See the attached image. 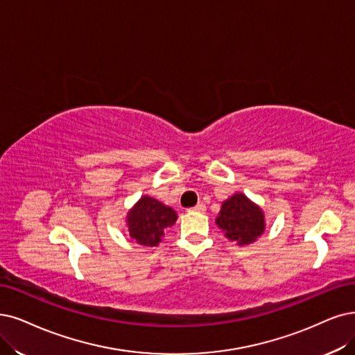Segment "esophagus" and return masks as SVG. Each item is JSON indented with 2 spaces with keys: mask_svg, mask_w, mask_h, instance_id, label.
Returning <instances> with one entry per match:
<instances>
[{
  "mask_svg": "<svg viewBox=\"0 0 355 355\" xmlns=\"http://www.w3.org/2000/svg\"><path fill=\"white\" fill-rule=\"evenodd\" d=\"M189 211H190V212H205V211H206V206H205L203 203H198L194 207L189 209Z\"/></svg>",
  "mask_w": 355,
  "mask_h": 355,
  "instance_id": "obj_1",
  "label": "esophagus"
}]
</instances>
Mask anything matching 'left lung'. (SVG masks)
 I'll use <instances>...</instances> for the list:
<instances>
[{
  "label": "left lung",
  "instance_id": "left-lung-1",
  "mask_svg": "<svg viewBox=\"0 0 355 355\" xmlns=\"http://www.w3.org/2000/svg\"><path fill=\"white\" fill-rule=\"evenodd\" d=\"M216 224L231 241L250 244L265 231V216L259 206L239 193L222 203Z\"/></svg>",
  "mask_w": 355,
  "mask_h": 355
}]
</instances>
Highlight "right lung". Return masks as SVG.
<instances>
[{"label":"right lung","instance_id":"obj_1","mask_svg":"<svg viewBox=\"0 0 355 355\" xmlns=\"http://www.w3.org/2000/svg\"><path fill=\"white\" fill-rule=\"evenodd\" d=\"M175 220V211L149 196H143L127 215L130 237L146 247L159 244L164 231L173 227Z\"/></svg>","mask_w":355,"mask_h":355}]
</instances>
